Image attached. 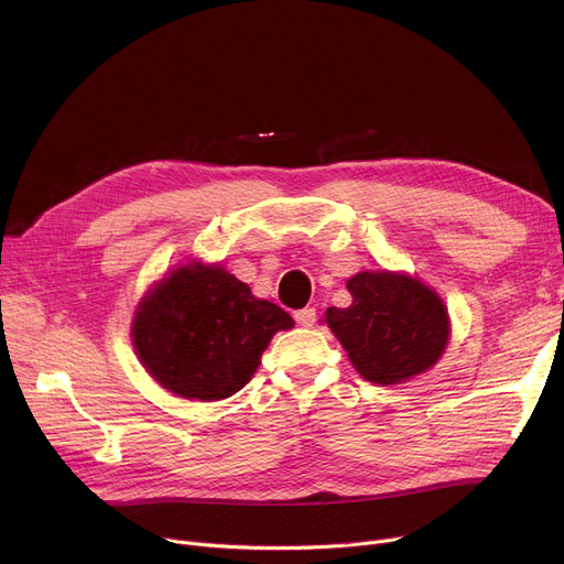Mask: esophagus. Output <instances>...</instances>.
<instances>
[{"label": "esophagus", "mask_w": 564, "mask_h": 564, "mask_svg": "<svg viewBox=\"0 0 564 564\" xmlns=\"http://www.w3.org/2000/svg\"><path fill=\"white\" fill-rule=\"evenodd\" d=\"M294 319H297V324H302V327H313L317 319V313H315V308H302L294 313Z\"/></svg>", "instance_id": "esophagus-1"}]
</instances>
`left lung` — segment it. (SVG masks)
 <instances>
[{
  "label": "left lung",
  "mask_w": 564,
  "mask_h": 564,
  "mask_svg": "<svg viewBox=\"0 0 564 564\" xmlns=\"http://www.w3.org/2000/svg\"><path fill=\"white\" fill-rule=\"evenodd\" d=\"M347 290L351 306L327 308V324L364 379L389 387L438 361L451 329L436 292L393 272H361Z\"/></svg>",
  "instance_id": "left-lung-1"
}]
</instances>
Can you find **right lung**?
<instances>
[{
	"label": "right lung",
	"mask_w": 564,
	"mask_h": 564,
	"mask_svg": "<svg viewBox=\"0 0 564 564\" xmlns=\"http://www.w3.org/2000/svg\"><path fill=\"white\" fill-rule=\"evenodd\" d=\"M294 327L276 304L217 264L177 267L139 304L132 324L143 368L187 400H224L253 377L272 336Z\"/></svg>",
	"instance_id": "obj_1"
}]
</instances>
